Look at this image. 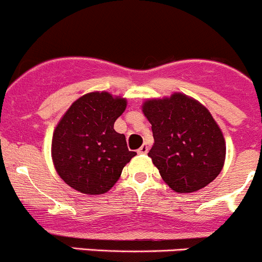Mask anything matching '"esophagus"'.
I'll use <instances>...</instances> for the list:
<instances>
[{
    "label": "esophagus",
    "mask_w": 262,
    "mask_h": 262,
    "mask_svg": "<svg viewBox=\"0 0 262 262\" xmlns=\"http://www.w3.org/2000/svg\"><path fill=\"white\" fill-rule=\"evenodd\" d=\"M149 151V146L148 144H143V145L140 146V148L138 149V153L139 154H146Z\"/></svg>",
    "instance_id": "34e87169"
}]
</instances>
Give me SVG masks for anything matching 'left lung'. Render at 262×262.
Here are the masks:
<instances>
[{"instance_id": "8db88e82", "label": "left lung", "mask_w": 262, "mask_h": 262, "mask_svg": "<svg viewBox=\"0 0 262 262\" xmlns=\"http://www.w3.org/2000/svg\"><path fill=\"white\" fill-rule=\"evenodd\" d=\"M143 113L154 138L148 156L172 190L193 193L217 178L225 162V139L206 106L175 92L145 100Z\"/></svg>"}]
</instances>
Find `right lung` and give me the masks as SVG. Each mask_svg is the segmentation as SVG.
<instances>
[{"label":"right lung","instance_id":"add662e5","mask_svg":"<svg viewBox=\"0 0 262 262\" xmlns=\"http://www.w3.org/2000/svg\"><path fill=\"white\" fill-rule=\"evenodd\" d=\"M126 99L109 92H90L66 112L52 135L55 170L76 190L89 195L106 193L118 181L123 167L136 156L126 138L114 129Z\"/></svg>","mask_w":262,"mask_h":262}]
</instances>
